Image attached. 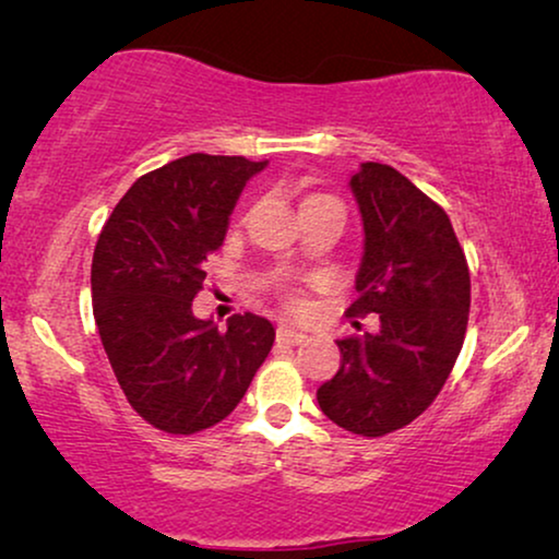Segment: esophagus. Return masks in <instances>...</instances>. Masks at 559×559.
<instances>
[{
    "label": "esophagus",
    "mask_w": 559,
    "mask_h": 559,
    "mask_svg": "<svg viewBox=\"0 0 559 559\" xmlns=\"http://www.w3.org/2000/svg\"><path fill=\"white\" fill-rule=\"evenodd\" d=\"M277 338L285 341V343H293V346H300V343L308 341V335L302 331H295L293 325H280L277 328Z\"/></svg>",
    "instance_id": "esophagus-1"
}]
</instances>
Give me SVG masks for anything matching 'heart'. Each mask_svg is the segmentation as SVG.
Instances as JSON below:
<instances>
[{"instance_id": "1", "label": "heart", "mask_w": 559, "mask_h": 559, "mask_svg": "<svg viewBox=\"0 0 559 559\" xmlns=\"http://www.w3.org/2000/svg\"><path fill=\"white\" fill-rule=\"evenodd\" d=\"M289 305H293V308H297V305H300V297H297V295H289Z\"/></svg>"}]
</instances>
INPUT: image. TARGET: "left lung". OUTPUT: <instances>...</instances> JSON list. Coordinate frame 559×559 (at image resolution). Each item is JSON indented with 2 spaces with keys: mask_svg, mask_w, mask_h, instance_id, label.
Here are the masks:
<instances>
[{
  "mask_svg": "<svg viewBox=\"0 0 559 559\" xmlns=\"http://www.w3.org/2000/svg\"><path fill=\"white\" fill-rule=\"evenodd\" d=\"M350 193L364 224L350 316L377 312V333L338 341L341 369L318 404L343 430L381 438L435 402L463 348L468 262L448 213L394 167L361 163Z\"/></svg>",
  "mask_w": 559,
  "mask_h": 559,
  "instance_id": "left-lung-1",
  "label": "left lung"
}]
</instances>
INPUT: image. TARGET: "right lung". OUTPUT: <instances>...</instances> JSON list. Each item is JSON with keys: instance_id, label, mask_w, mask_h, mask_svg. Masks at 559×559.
I'll use <instances>...</instances> for the list:
<instances>
[{"instance_id": "add662e5", "label": "right lung", "mask_w": 559, "mask_h": 559, "mask_svg": "<svg viewBox=\"0 0 559 559\" xmlns=\"http://www.w3.org/2000/svg\"><path fill=\"white\" fill-rule=\"evenodd\" d=\"M264 167L203 152L173 159L142 175L98 234V335L127 402L163 432L193 435L231 415L272 350L274 328L254 312L231 316L226 331L193 316L203 266Z\"/></svg>"}]
</instances>
